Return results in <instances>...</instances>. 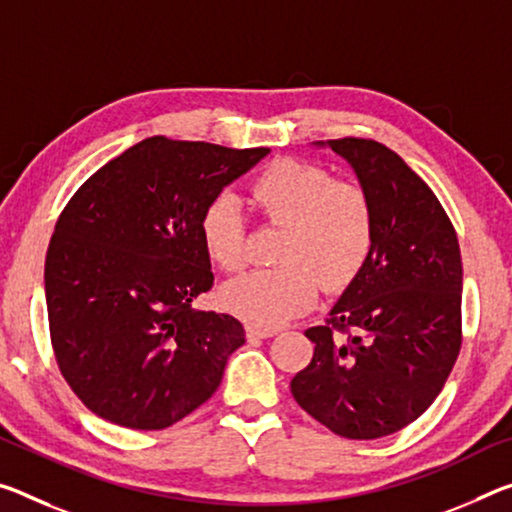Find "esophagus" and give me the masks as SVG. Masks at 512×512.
I'll return each mask as SVG.
<instances>
[{
  "label": "esophagus",
  "mask_w": 512,
  "mask_h": 512,
  "mask_svg": "<svg viewBox=\"0 0 512 512\" xmlns=\"http://www.w3.org/2000/svg\"><path fill=\"white\" fill-rule=\"evenodd\" d=\"M275 328H259V326H248L246 328V337L253 342V339H266V337H273L275 335Z\"/></svg>",
  "instance_id": "34e87169"
}]
</instances>
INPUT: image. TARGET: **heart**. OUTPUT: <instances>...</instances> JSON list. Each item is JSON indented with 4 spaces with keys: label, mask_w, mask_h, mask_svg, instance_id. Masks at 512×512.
Returning a JSON list of instances; mask_svg holds the SVG:
<instances>
[{
    "label": "heart",
    "mask_w": 512,
    "mask_h": 512,
    "mask_svg": "<svg viewBox=\"0 0 512 512\" xmlns=\"http://www.w3.org/2000/svg\"><path fill=\"white\" fill-rule=\"evenodd\" d=\"M255 212L282 227L273 269L253 271L223 289V305L259 328H278L312 305L316 291L346 287L369 257L373 214L360 186L298 159L266 166L248 186ZM200 239L227 273L246 264L239 202L218 193L200 214Z\"/></svg>",
    "instance_id": "heart-1"
}]
</instances>
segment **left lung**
I'll return each mask as SVG.
<instances>
[{"label": "left lung", "instance_id": "8db88e82", "mask_svg": "<svg viewBox=\"0 0 512 512\" xmlns=\"http://www.w3.org/2000/svg\"><path fill=\"white\" fill-rule=\"evenodd\" d=\"M367 193L373 243L323 326L305 330L312 362L291 380L307 415L348 440L392 435L424 415L462 344L456 230L421 177L371 139H335Z\"/></svg>", "mask_w": 512, "mask_h": 512}]
</instances>
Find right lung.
<instances>
[{
	"instance_id": "1",
	"label": "right lung",
	"mask_w": 512,
	"mask_h": 512,
	"mask_svg": "<svg viewBox=\"0 0 512 512\" xmlns=\"http://www.w3.org/2000/svg\"><path fill=\"white\" fill-rule=\"evenodd\" d=\"M269 152L152 136L70 198L47 248V319L63 378L97 417L161 431L221 385L246 332L191 307L214 285L200 214Z\"/></svg>"
}]
</instances>
